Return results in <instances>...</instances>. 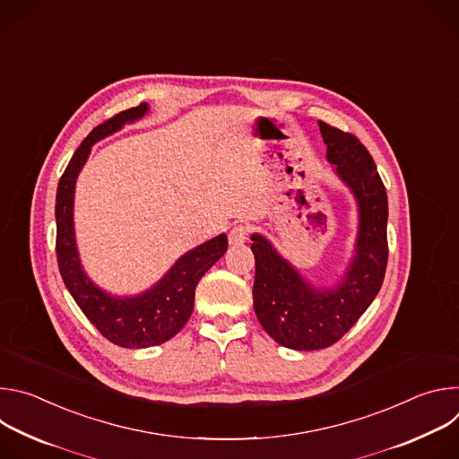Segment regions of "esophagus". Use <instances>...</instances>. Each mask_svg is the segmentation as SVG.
<instances>
[{"mask_svg": "<svg viewBox=\"0 0 459 459\" xmlns=\"http://www.w3.org/2000/svg\"><path fill=\"white\" fill-rule=\"evenodd\" d=\"M247 236H248V229L245 225H236L230 232H229V243L232 247H239L247 241Z\"/></svg>", "mask_w": 459, "mask_h": 459, "instance_id": "34e87169", "label": "esophagus"}]
</instances>
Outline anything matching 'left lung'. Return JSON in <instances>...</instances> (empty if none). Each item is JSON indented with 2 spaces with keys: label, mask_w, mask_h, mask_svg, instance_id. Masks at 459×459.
I'll return each mask as SVG.
<instances>
[{
  "label": "left lung",
  "mask_w": 459,
  "mask_h": 459,
  "mask_svg": "<svg viewBox=\"0 0 459 459\" xmlns=\"http://www.w3.org/2000/svg\"><path fill=\"white\" fill-rule=\"evenodd\" d=\"M317 125L326 161L358 205V236L345 274L334 287H316L265 236H250L255 259L254 312L274 342L294 351L326 349L343 338L377 296L388 257L386 190L372 156L356 136L325 121Z\"/></svg>",
  "instance_id": "8db88e82"
}]
</instances>
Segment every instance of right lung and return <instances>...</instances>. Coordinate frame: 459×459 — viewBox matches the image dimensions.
Listing matches in <instances>:
<instances>
[{"mask_svg": "<svg viewBox=\"0 0 459 459\" xmlns=\"http://www.w3.org/2000/svg\"><path fill=\"white\" fill-rule=\"evenodd\" d=\"M147 112L149 105L142 103L98 125L71 158L56 194V254L63 283L96 329L125 349L156 347L174 338L194 310L195 285L229 245L227 236L220 234L188 250L156 285L136 296H114L83 271L74 234L76 179L96 142L117 133L126 123L142 119Z\"/></svg>", "mask_w": 459, "mask_h": 459, "instance_id": "right-lung-1", "label": "right lung"}]
</instances>
